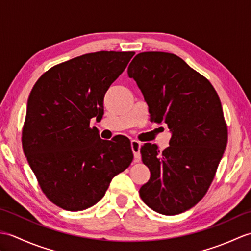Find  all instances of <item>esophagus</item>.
I'll return each instance as SVG.
<instances>
[{
    "label": "esophagus",
    "instance_id": "esophagus-1",
    "mask_svg": "<svg viewBox=\"0 0 251 251\" xmlns=\"http://www.w3.org/2000/svg\"><path fill=\"white\" fill-rule=\"evenodd\" d=\"M130 146H131L132 153H134V156H135V162H140V158H141V154H140L141 143L138 140H131Z\"/></svg>",
    "mask_w": 251,
    "mask_h": 251
}]
</instances>
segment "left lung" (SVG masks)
<instances>
[{"mask_svg": "<svg viewBox=\"0 0 251 251\" xmlns=\"http://www.w3.org/2000/svg\"><path fill=\"white\" fill-rule=\"evenodd\" d=\"M149 105L151 121L167 124L169 147H141L151 177L139 194L158 214L190 209L207 193L227 143V127L219 96L201 74L174 54L146 51L128 67Z\"/></svg>", "mask_w": 251, "mask_h": 251, "instance_id": "obj_1", "label": "left lung"}]
</instances>
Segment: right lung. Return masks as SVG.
Returning a JSON list of instances; mask_svg holds the SVG:
<instances>
[{"instance_id": "add662e5", "label": "right lung", "mask_w": 251, "mask_h": 251, "mask_svg": "<svg viewBox=\"0 0 251 251\" xmlns=\"http://www.w3.org/2000/svg\"><path fill=\"white\" fill-rule=\"evenodd\" d=\"M135 55L97 51L50 68L32 88L23 148L42 191L69 211L87 209L132 162L128 140H102L90 119L103 114V98Z\"/></svg>"}]
</instances>
